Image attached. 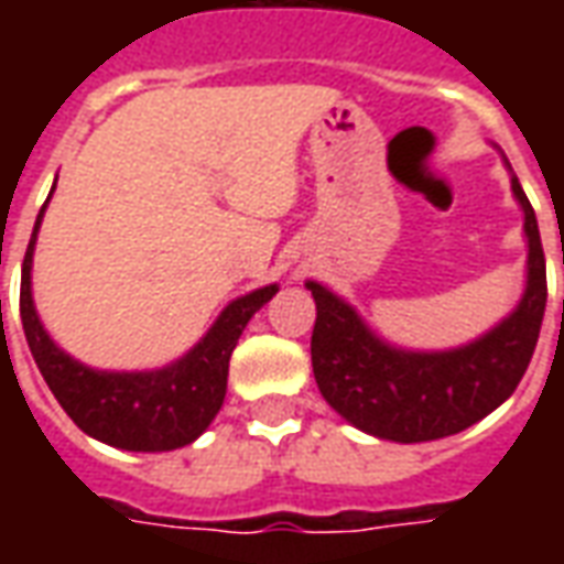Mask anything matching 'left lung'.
Masks as SVG:
<instances>
[{"instance_id":"8db88e82","label":"left lung","mask_w":564,"mask_h":564,"mask_svg":"<svg viewBox=\"0 0 564 564\" xmlns=\"http://www.w3.org/2000/svg\"><path fill=\"white\" fill-rule=\"evenodd\" d=\"M510 189L525 214V293L520 305L477 341L429 354L392 347L368 329L354 305L323 283L307 281L317 302L311 335L314 378L323 399L347 423L399 444L437 441L492 414L517 390L541 335L546 265L538 220L517 174H510Z\"/></svg>"}]
</instances>
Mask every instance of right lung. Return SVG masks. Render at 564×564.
I'll return each mask as SVG.
<instances>
[{
	"instance_id": "1",
	"label": "right lung",
	"mask_w": 564,
	"mask_h": 564,
	"mask_svg": "<svg viewBox=\"0 0 564 564\" xmlns=\"http://www.w3.org/2000/svg\"><path fill=\"white\" fill-rule=\"evenodd\" d=\"M56 186V184H54ZM54 193V189H51ZM47 205V202H44ZM44 208L32 229L20 274V319L32 359L80 432L132 453H165L193 444L226 399L229 356L259 307L278 293V283L235 299L223 307L208 335L172 366L153 371H99L72 359L44 332L32 305V250Z\"/></svg>"
}]
</instances>
